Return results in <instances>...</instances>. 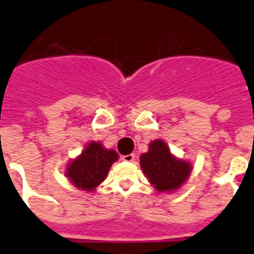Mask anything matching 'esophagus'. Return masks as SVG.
Instances as JSON below:
<instances>
[{
    "label": "esophagus",
    "instance_id": "34e87169",
    "mask_svg": "<svg viewBox=\"0 0 254 254\" xmlns=\"http://www.w3.org/2000/svg\"><path fill=\"white\" fill-rule=\"evenodd\" d=\"M122 159L124 160V161H127V162H131L135 160V155L134 154H129V155H123Z\"/></svg>",
    "mask_w": 254,
    "mask_h": 254
}]
</instances>
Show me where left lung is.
<instances>
[{"mask_svg": "<svg viewBox=\"0 0 254 254\" xmlns=\"http://www.w3.org/2000/svg\"><path fill=\"white\" fill-rule=\"evenodd\" d=\"M140 166L157 192H176L192 172V164L175 156L162 139L150 142L147 151L140 155Z\"/></svg>", "mask_w": 254, "mask_h": 254, "instance_id": "1", "label": "left lung"}]
</instances>
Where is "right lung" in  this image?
Returning a JSON list of instances; mask_svg holds the SVG:
<instances>
[{
    "mask_svg": "<svg viewBox=\"0 0 254 254\" xmlns=\"http://www.w3.org/2000/svg\"><path fill=\"white\" fill-rule=\"evenodd\" d=\"M119 155L107 149L100 141H89L78 156L70 160L64 170L65 177L78 190L93 192L107 179L108 172Z\"/></svg>",
    "mask_w": 254,
    "mask_h": 254,
    "instance_id": "add662e5",
    "label": "right lung"
}]
</instances>
